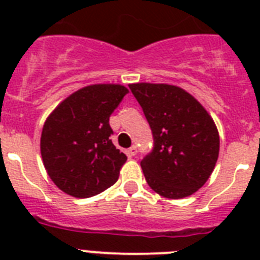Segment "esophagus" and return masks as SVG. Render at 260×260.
Instances as JSON below:
<instances>
[{"instance_id": "obj_1", "label": "esophagus", "mask_w": 260, "mask_h": 260, "mask_svg": "<svg viewBox=\"0 0 260 260\" xmlns=\"http://www.w3.org/2000/svg\"><path fill=\"white\" fill-rule=\"evenodd\" d=\"M126 152H128V156H131V158H132V156H135V155L138 154V147H136V146L129 147Z\"/></svg>"}]
</instances>
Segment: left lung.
<instances>
[{
	"label": "left lung",
	"mask_w": 260,
	"mask_h": 260,
	"mask_svg": "<svg viewBox=\"0 0 260 260\" xmlns=\"http://www.w3.org/2000/svg\"><path fill=\"white\" fill-rule=\"evenodd\" d=\"M154 135L140 162L155 193L179 200L196 193L213 173L220 136L213 118L186 90L166 83H131Z\"/></svg>",
	"instance_id": "8db88e82"
}]
</instances>
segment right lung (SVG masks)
Returning <instances> with one entry per match:
<instances>
[{"label":"right lung","instance_id":"add662e5","mask_svg":"<svg viewBox=\"0 0 260 260\" xmlns=\"http://www.w3.org/2000/svg\"><path fill=\"white\" fill-rule=\"evenodd\" d=\"M126 93L117 83L85 86L47 117L40 138L43 165L69 196L93 197L117 182L126 155L109 139V117Z\"/></svg>","mask_w":260,"mask_h":260}]
</instances>
